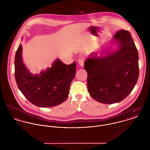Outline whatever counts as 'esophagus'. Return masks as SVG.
<instances>
[{"label": "esophagus", "instance_id": "obj_1", "mask_svg": "<svg viewBox=\"0 0 150 150\" xmlns=\"http://www.w3.org/2000/svg\"><path fill=\"white\" fill-rule=\"evenodd\" d=\"M78 64L81 67H83V66H84V60L82 59H79L78 60Z\"/></svg>", "mask_w": 150, "mask_h": 150}]
</instances>
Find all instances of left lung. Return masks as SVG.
Here are the masks:
<instances>
[{
    "instance_id": "8db88e82",
    "label": "left lung",
    "mask_w": 150,
    "mask_h": 150,
    "mask_svg": "<svg viewBox=\"0 0 150 150\" xmlns=\"http://www.w3.org/2000/svg\"><path fill=\"white\" fill-rule=\"evenodd\" d=\"M84 65L93 98L105 104L124 100L132 91L139 74L138 52L130 33L116 32L105 47L90 54Z\"/></svg>"
}]
</instances>
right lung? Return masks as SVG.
Returning <instances> with one entry per match:
<instances>
[{
	"label": "right lung",
	"instance_id": "right-lung-1",
	"mask_svg": "<svg viewBox=\"0 0 150 150\" xmlns=\"http://www.w3.org/2000/svg\"><path fill=\"white\" fill-rule=\"evenodd\" d=\"M14 66L19 90L32 103L42 108L53 107L64 102L76 74V62L66 65L59 59L39 74H32L23 63L21 44L16 52Z\"/></svg>",
	"mask_w": 150,
	"mask_h": 150
}]
</instances>
